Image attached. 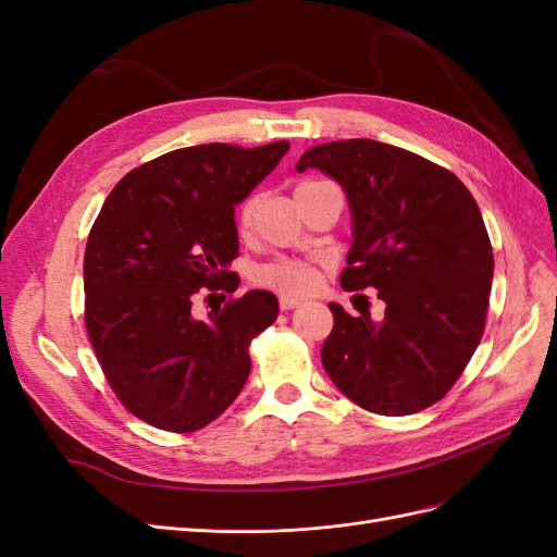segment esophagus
I'll use <instances>...</instances> for the list:
<instances>
[{
  "label": "esophagus",
  "mask_w": 557,
  "mask_h": 557,
  "mask_svg": "<svg viewBox=\"0 0 557 557\" xmlns=\"http://www.w3.org/2000/svg\"><path fill=\"white\" fill-rule=\"evenodd\" d=\"M300 304H304V300H300V298L280 296V308H282V310H294V308H298Z\"/></svg>",
  "instance_id": "1"
}]
</instances>
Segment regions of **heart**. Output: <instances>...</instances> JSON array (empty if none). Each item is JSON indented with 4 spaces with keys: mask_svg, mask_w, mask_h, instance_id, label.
Instances as JSON below:
<instances>
[{
    "mask_svg": "<svg viewBox=\"0 0 557 557\" xmlns=\"http://www.w3.org/2000/svg\"><path fill=\"white\" fill-rule=\"evenodd\" d=\"M310 184H314V182H304L298 188L310 186ZM257 200H259L257 196H251L240 205L237 221H240L243 231L251 224V214H253V208H257ZM253 280L263 284V287H270L275 292H282V294H296L298 296V294H310L317 287V280H320V275H317L314 268H310L306 263L277 261V263L261 265L257 270V275H253Z\"/></svg>",
    "mask_w": 557,
    "mask_h": 557,
    "instance_id": "obj_1",
    "label": "heart"
}]
</instances>
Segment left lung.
<instances>
[{
  "instance_id": "obj_1",
  "label": "left lung",
  "mask_w": 557,
  "mask_h": 557,
  "mask_svg": "<svg viewBox=\"0 0 557 557\" xmlns=\"http://www.w3.org/2000/svg\"><path fill=\"white\" fill-rule=\"evenodd\" d=\"M338 182L352 214L341 284L377 289L385 317L329 304L322 363L336 387L380 416L436 404L479 347L495 273L479 205L453 172L375 139L308 149L296 170Z\"/></svg>"
}]
</instances>
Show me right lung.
Listing matches in <instances>:
<instances>
[{
    "mask_svg": "<svg viewBox=\"0 0 557 557\" xmlns=\"http://www.w3.org/2000/svg\"><path fill=\"white\" fill-rule=\"evenodd\" d=\"M289 151L200 145L133 170L107 196L84 257L86 326L95 355L133 416L196 432L247 383L249 341L277 320V298L251 289L198 320L205 289L235 292L240 205Z\"/></svg>",
    "mask_w": 557,
    "mask_h": 557,
    "instance_id": "obj_1",
    "label": "right lung"
}]
</instances>
